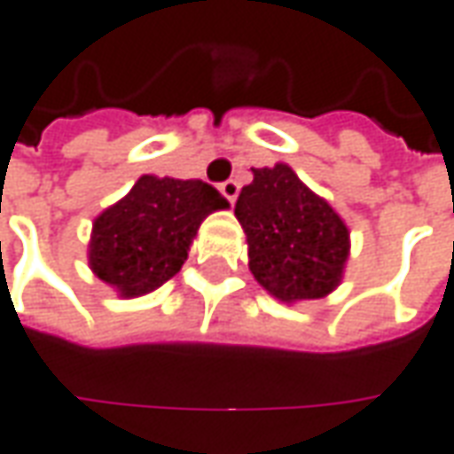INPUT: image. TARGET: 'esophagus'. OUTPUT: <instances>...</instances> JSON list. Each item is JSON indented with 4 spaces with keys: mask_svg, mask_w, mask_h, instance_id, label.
<instances>
[{
    "mask_svg": "<svg viewBox=\"0 0 454 454\" xmlns=\"http://www.w3.org/2000/svg\"><path fill=\"white\" fill-rule=\"evenodd\" d=\"M221 192H223V198H226L228 203H233V200H236V195H239V183H236V180H226V183H221Z\"/></svg>",
    "mask_w": 454,
    "mask_h": 454,
    "instance_id": "1",
    "label": "esophagus"
}]
</instances>
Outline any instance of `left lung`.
<instances>
[{
  "instance_id": "obj_1",
  "label": "left lung",
  "mask_w": 454,
  "mask_h": 454,
  "mask_svg": "<svg viewBox=\"0 0 454 454\" xmlns=\"http://www.w3.org/2000/svg\"><path fill=\"white\" fill-rule=\"evenodd\" d=\"M248 269L282 302L320 300L343 277L350 236L340 215L286 165L254 169L236 200Z\"/></svg>"
}]
</instances>
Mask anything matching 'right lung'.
I'll return each mask as SVG.
<instances>
[{"label":"right lung","instance_id":"right-lung-1","mask_svg":"<svg viewBox=\"0 0 454 454\" xmlns=\"http://www.w3.org/2000/svg\"><path fill=\"white\" fill-rule=\"evenodd\" d=\"M221 207L228 200L203 180L142 175L127 198L96 218L90 269L124 297L147 294L180 271L203 218Z\"/></svg>","mask_w":454,"mask_h":454}]
</instances>
